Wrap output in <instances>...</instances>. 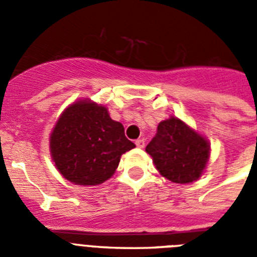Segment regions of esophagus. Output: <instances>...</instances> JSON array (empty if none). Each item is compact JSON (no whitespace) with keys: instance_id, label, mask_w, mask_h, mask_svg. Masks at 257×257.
<instances>
[{"instance_id":"esophagus-1","label":"esophagus","mask_w":257,"mask_h":257,"mask_svg":"<svg viewBox=\"0 0 257 257\" xmlns=\"http://www.w3.org/2000/svg\"><path fill=\"white\" fill-rule=\"evenodd\" d=\"M135 144H136V147H138V148H144L145 140L144 139H138L135 142Z\"/></svg>"}]
</instances>
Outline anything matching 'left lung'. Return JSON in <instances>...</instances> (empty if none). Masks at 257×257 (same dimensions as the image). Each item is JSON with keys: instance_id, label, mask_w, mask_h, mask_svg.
Segmentation results:
<instances>
[{"instance_id": "8db88e82", "label": "left lung", "mask_w": 257, "mask_h": 257, "mask_svg": "<svg viewBox=\"0 0 257 257\" xmlns=\"http://www.w3.org/2000/svg\"><path fill=\"white\" fill-rule=\"evenodd\" d=\"M145 152L151 154L162 176L178 184L198 180L210 158L206 138L176 117L160 122Z\"/></svg>"}]
</instances>
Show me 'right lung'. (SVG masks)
<instances>
[{"mask_svg": "<svg viewBox=\"0 0 257 257\" xmlns=\"http://www.w3.org/2000/svg\"><path fill=\"white\" fill-rule=\"evenodd\" d=\"M135 148L108 109L79 100L65 109L50 135L56 169L77 185H99L113 176L121 156Z\"/></svg>", "mask_w": 257, "mask_h": 257, "instance_id": "obj_1", "label": "right lung"}]
</instances>
